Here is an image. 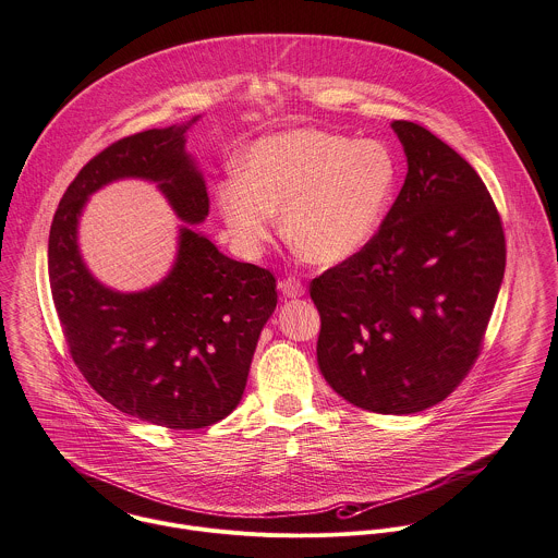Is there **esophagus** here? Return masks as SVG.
<instances>
[{
  "label": "esophagus",
  "mask_w": 558,
  "mask_h": 558,
  "mask_svg": "<svg viewBox=\"0 0 558 558\" xmlns=\"http://www.w3.org/2000/svg\"><path fill=\"white\" fill-rule=\"evenodd\" d=\"M280 291H282V295L284 298H302L304 293H306V289H304V284L300 282V280H295V278H284V280H280Z\"/></svg>",
  "instance_id": "obj_1"
}]
</instances>
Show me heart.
Masks as SVG:
<instances>
[{"label":"heart","mask_w":558,"mask_h":558,"mask_svg":"<svg viewBox=\"0 0 558 558\" xmlns=\"http://www.w3.org/2000/svg\"><path fill=\"white\" fill-rule=\"evenodd\" d=\"M398 184V162L380 141L315 128L260 138L245 173L217 186V208L232 243L258 256L284 213L289 243L315 265L356 256L380 230Z\"/></svg>","instance_id":"b5f03b06"}]
</instances>
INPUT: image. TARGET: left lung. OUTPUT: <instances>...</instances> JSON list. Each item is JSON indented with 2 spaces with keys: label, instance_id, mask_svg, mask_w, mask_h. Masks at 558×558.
<instances>
[{
  "label": "left lung",
  "instance_id": "1",
  "mask_svg": "<svg viewBox=\"0 0 558 558\" xmlns=\"http://www.w3.org/2000/svg\"><path fill=\"white\" fill-rule=\"evenodd\" d=\"M407 180L376 236L311 282L317 363L350 404L411 415L476 363L507 265L498 208L476 169L430 130L393 121Z\"/></svg>",
  "mask_w": 558,
  "mask_h": 558
}]
</instances>
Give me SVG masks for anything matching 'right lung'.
<instances>
[{
    "instance_id": "right-lung-1",
    "label": "right lung",
    "mask_w": 558,
    "mask_h": 558,
    "mask_svg": "<svg viewBox=\"0 0 558 558\" xmlns=\"http://www.w3.org/2000/svg\"><path fill=\"white\" fill-rule=\"evenodd\" d=\"M195 121L125 136L90 158L58 204L47 247L53 306L86 383L121 413L171 430L204 428L236 409L278 304L269 269L228 258L193 230L208 217L204 175L184 149ZM123 177L154 181L185 221L170 274L136 294L101 286L76 245L85 199Z\"/></svg>"
}]
</instances>
